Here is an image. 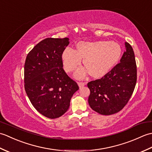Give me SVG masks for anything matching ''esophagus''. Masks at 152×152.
I'll return each mask as SVG.
<instances>
[{"instance_id": "34e87169", "label": "esophagus", "mask_w": 152, "mask_h": 152, "mask_svg": "<svg viewBox=\"0 0 152 152\" xmlns=\"http://www.w3.org/2000/svg\"><path fill=\"white\" fill-rule=\"evenodd\" d=\"M78 86H79V88H82V87H83L85 85H86V83H84V82H78Z\"/></svg>"}]
</instances>
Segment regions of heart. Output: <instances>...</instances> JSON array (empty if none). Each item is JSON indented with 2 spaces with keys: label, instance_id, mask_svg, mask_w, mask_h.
Segmentation results:
<instances>
[{
  "label": "heart",
  "instance_id": "1",
  "mask_svg": "<svg viewBox=\"0 0 152 152\" xmlns=\"http://www.w3.org/2000/svg\"><path fill=\"white\" fill-rule=\"evenodd\" d=\"M121 55V48L114 41L80 42L74 51L67 48L62 53L64 69L67 72L76 70L83 61L86 69H80L77 78H84L88 73L94 78L107 74L118 63Z\"/></svg>",
  "mask_w": 152,
  "mask_h": 152
}]
</instances>
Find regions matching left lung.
Wrapping results in <instances>:
<instances>
[{"label":"left lung","mask_w":152,"mask_h":152,"mask_svg":"<svg viewBox=\"0 0 152 152\" xmlns=\"http://www.w3.org/2000/svg\"><path fill=\"white\" fill-rule=\"evenodd\" d=\"M125 46L120 63L104 77L88 83L89 104L100 114L112 115L120 111L134 91L137 78L134 53L128 42Z\"/></svg>","instance_id":"1"}]
</instances>
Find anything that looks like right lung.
Listing matches in <instances>:
<instances>
[{
	"label": "right lung",
	"instance_id": "right-lung-1",
	"mask_svg": "<svg viewBox=\"0 0 152 152\" xmlns=\"http://www.w3.org/2000/svg\"><path fill=\"white\" fill-rule=\"evenodd\" d=\"M69 42L68 38H46L25 60V91L35 109L50 119L59 118L68 110L71 98L79 89L63 68L61 56Z\"/></svg>",
	"mask_w": 152,
	"mask_h": 152
}]
</instances>
